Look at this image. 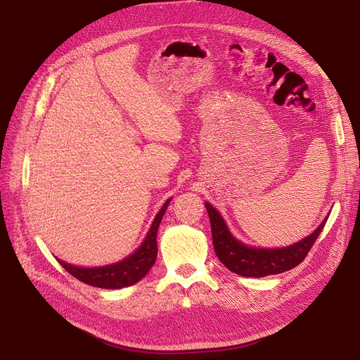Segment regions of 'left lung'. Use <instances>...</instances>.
Segmentation results:
<instances>
[{"label":"left lung","mask_w":360,"mask_h":360,"mask_svg":"<svg viewBox=\"0 0 360 360\" xmlns=\"http://www.w3.org/2000/svg\"><path fill=\"white\" fill-rule=\"evenodd\" d=\"M205 209L210 217L213 247L217 258L223 266L243 277H264L295 269L305 259L327 223L326 219L312 235L290 245V247L277 250L251 248L231 235L224 220L212 204L205 202Z\"/></svg>","instance_id":"left-lung-1"}]
</instances>
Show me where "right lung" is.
<instances>
[{
    "mask_svg": "<svg viewBox=\"0 0 360 360\" xmlns=\"http://www.w3.org/2000/svg\"><path fill=\"white\" fill-rule=\"evenodd\" d=\"M169 202H170V198L163 204L160 212L156 214L153 224H151V228L144 242L141 243V247L128 258L115 264H109V266H105V267H94V269L75 267L61 259H58V262L72 277L86 283L89 286L102 288V289H122V288L132 286L134 283L140 281L150 271V269L153 267V264L156 261L158 229Z\"/></svg>",
    "mask_w": 360,
    "mask_h": 360,
    "instance_id": "right-lung-1",
    "label": "right lung"
}]
</instances>
